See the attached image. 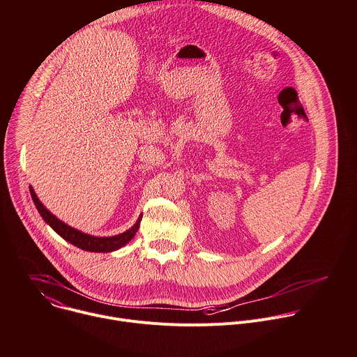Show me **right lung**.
<instances>
[{
	"mask_svg": "<svg viewBox=\"0 0 357 357\" xmlns=\"http://www.w3.org/2000/svg\"><path fill=\"white\" fill-rule=\"evenodd\" d=\"M29 192L32 196V200L35 203V206L39 212V215L42 216V219L52 227L62 238H65L66 241H69L70 244L84 250V251H91V252H112L116 251L119 248H121L123 245H126L137 233L138 227H139V222L142 219V215H139L138 220L135 222V225L126 230L124 233H120L117 236H110V237H97V236H91V234H86L77 229L70 227L69 225H66L65 222L59 220L55 215L50 213L43 205L42 202L38 199L35 190L32 186H29Z\"/></svg>",
	"mask_w": 357,
	"mask_h": 357,
	"instance_id": "obj_1",
	"label": "right lung"
}]
</instances>
